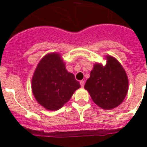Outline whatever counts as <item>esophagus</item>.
Instances as JSON below:
<instances>
[{
	"label": "esophagus",
	"instance_id": "obj_1",
	"mask_svg": "<svg viewBox=\"0 0 147 147\" xmlns=\"http://www.w3.org/2000/svg\"><path fill=\"white\" fill-rule=\"evenodd\" d=\"M80 85L82 87H84V85H85V81H83V80L80 81Z\"/></svg>",
	"mask_w": 147,
	"mask_h": 147
}]
</instances>
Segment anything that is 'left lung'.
Segmentation results:
<instances>
[{
  "mask_svg": "<svg viewBox=\"0 0 147 147\" xmlns=\"http://www.w3.org/2000/svg\"><path fill=\"white\" fill-rule=\"evenodd\" d=\"M107 64H95L86 81L85 88L97 105L110 110L120 105L128 91V78L124 69L114 58L107 57Z\"/></svg>",
  "mask_w": 147,
  "mask_h": 147,
  "instance_id": "left-lung-1",
  "label": "left lung"
}]
</instances>
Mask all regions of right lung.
<instances>
[{
	"label": "right lung",
	"mask_w": 147,
	"mask_h": 147,
	"mask_svg": "<svg viewBox=\"0 0 147 147\" xmlns=\"http://www.w3.org/2000/svg\"><path fill=\"white\" fill-rule=\"evenodd\" d=\"M80 88L75 76L67 71L58 53H51L38 64L32 79L33 95L46 109L56 111Z\"/></svg>",
	"instance_id": "obj_1"
}]
</instances>
